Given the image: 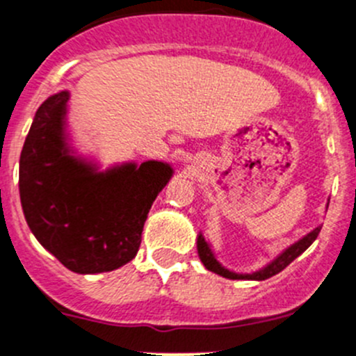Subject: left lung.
<instances>
[{"mask_svg":"<svg viewBox=\"0 0 356 356\" xmlns=\"http://www.w3.org/2000/svg\"><path fill=\"white\" fill-rule=\"evenodd\" d=\"M320 230H321L320 227L314 228L311 234H307L304 238H300V241L295 242L293 245H290L286 251H283V253L279 254L274 261H270L267 267H264L261 270H258V272H253V274H235V272H230V270H227L225 267H221V265H219V261L214 258L211 248H209V244L205 242V238L202 237V235H198V238H197L198 257H200L202 264L205 265V268H209V270L216 272V274H219V275H223V277H227V279H253V281H264V279H268V277H272V275L279 274L281 270H284V268H286L288 265L295 260V258L300 257L305 249H307L309 245L316 241Z\"/></svg>","mask_w":356,"mask_h":356,"instance_id":"1","label":"left lung"}]
</instances>
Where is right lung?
I'll return each instance as SVG.
<instances>
[{
  "label": "right lung",
  "mask_w": 356,
  "mask_h": 356,
  "mask_svg": "<svg viewBox=\"0 0 356 356\" xmlns=\"http://www.w3.org/2000/svg\"><path fill=\"white\" fill-rule=\"evenodd\" d=\"M68 92L40 105L19 167L26 221L40 244L66 268L98 274L131 261L142 230L172 168L129 163L105 174L68 154L63 135Z\"/></svg>",
  "instance_id": "obj_1"
}]
</instances>
